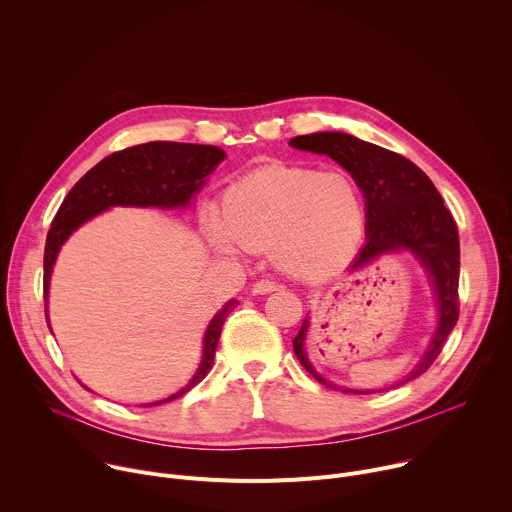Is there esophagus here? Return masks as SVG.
Here are the masks:
<instances>
[{"label":"esophagus","instance_id":"obj_1","mask_svg":"<svg viewBox=\"0 0 512 512\" xmlns=\"http://www.w3.org/2000/svg\"><path fill=\"white\" fill-rule=\"evenodd\" d=\"M251 289H253L255 296H263V294H271V291H277L279 285L275 281H271V279H261V281L253 283Z\"/></svg>","mask_w":512,"mask_h":512}]
</instances>
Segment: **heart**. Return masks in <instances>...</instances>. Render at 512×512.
<instances>
[{
  "label": "heart",
  "mask_w": 512,
  "mask_h": 512,
  "mask_svg": "<svg viewBox=\"0 0 512 512\" xmlns=\"http://www.w3.org/2000/svg\"><path fill=\"white\" fill-rule=\"evenodd\" d=\"M206 223L216 251H269L283 275L318 281L354 255L367 200L344 170L265 166L237 180Z\"/></svg>",
  "instance_id": "obj_1"
}]
</instances>
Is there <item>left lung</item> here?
Masks as SVG:
<instances>
[{"instance_id": "left-lung-1", "label": "left lung", "mask_w": 512, "mask_h": 512, "mask_svg": "<svg viewBox=\"0 0 512 512\" xmlns=\"http://www.w3.org/2000/svg\"><path fill=\"white\" fill-rule=\"evenodd\" d=\"M291 148L328 156L338 162L362 188L367 200V243L350 265L356 271L375 259L409 251L425 269L437 300V326L413 371L397 385H405L423 375L440 356L444 342L458 322V281H460V239L450 210L433 182L407 158L389 152L381 145L362 141L342 131H318L298 135L289 141ZM310 316L304 318L294 352L304 369L322 385L336 389L326 381L306 354V336ZM389 389H342L344 393L371 395Z\"/></svg>"}]
</instances>
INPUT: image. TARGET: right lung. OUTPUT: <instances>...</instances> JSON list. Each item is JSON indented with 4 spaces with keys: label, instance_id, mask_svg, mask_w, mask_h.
<instances>
[{
    "label": "right lung",
    "instance_id": "1",
    "mask_svg": "<svg viewBox=\"0 0 512 512\" xmlns=\"http://www.w3.org/2000/svg\"><path fill=\"white\" fill-rule=\"evenodd\" d=\"M227 158L216 145L178 143V141H150L133 148L115 152L91 168L62 200L54 221L50 225L44 249V302L48 318L50 275L66 239L93 216L111 206H139V208H186L192 198L202 190L206 176ZM237 306V300L227 302L210 320L204 342L202 360L194 377L178 393L143 407H154L182 397L196 387L210 371L214 350L221 338L227 316ZM52 332V330H50Z\"/></svg>",
    "mask_w": 512,
    "mask_h": 512
}]
</instances>
